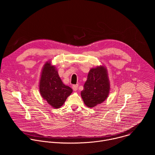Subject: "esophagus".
Masks as SVG:
<instances>
[{
    "label": "esophagus",
    "mask_w": 155,
    "mask_h": 155,
    "mask_svg": "<svg viewBox=\"0 0 155 155\" xmlns=\"http://www.w3.org/2000/svg\"><path fill=\"white\" fill-rule=\"evenodd\" d=\"M78 84H74L72 86V89L74 91H77V89H78Z\"/></svg>",
    "instance_id": "esophagus-1"
}]
</instances>
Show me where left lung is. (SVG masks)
<instances>
[{
	"label": "left lung",
	"mask_w": 155,
	"mask_h": 155,
	"mask_svg": "<svg viewBox=\"0 0 155 155\" xmlns=\"http://www.w3.org/2000/svg\"><path fill=\"white\" fill-rule=\"evenodd\" d=\"M110 91V83L107 70L104 66L91 69L88 73L81 97L88 107H94L101 104L107 97Z\"/></svg>",
	"instance_id": "8db88e82"
}]
</instances>
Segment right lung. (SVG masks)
Wrapping results in <instances>:
<instances>
[{
	"label": "right lung",
	"mask_w": 155,
	"mask_h": 155,
	"mask_svg": "<svg viewBox=\"0 0 155 155\" xmlns=\"http://www.w3.org/2000/svg\"><path fill=\"white\" fill-rule=\"evenodd\" d=\"M39 88L41 97L55 108L62 106L72 92L71 87L63 84L50 62H47L43 68Z\"/></svg>",
	"instance_id": "right-lung-1"
}]
</instances>
